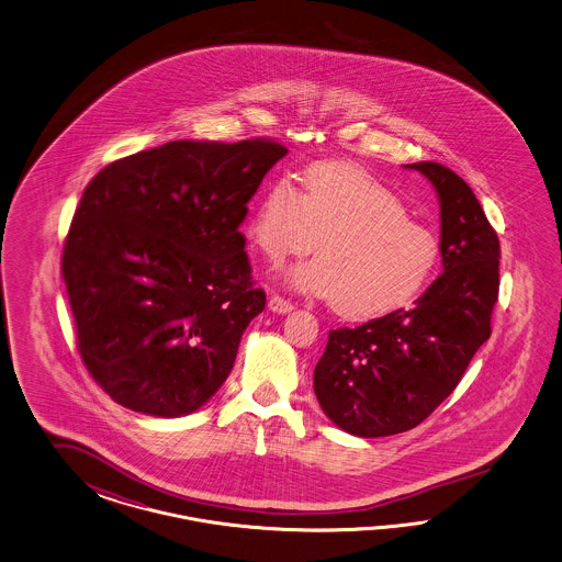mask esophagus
Returning <instances> with one entry per match:
<instances>
[{"mask_svg": "<svg viewBox=\"0 0 562 562\" xmlns=\"http://www.w3.org/2000/svg\"><path fill=\"white\" fill-rule=\"evenodd\" d=\"M268 306L272 308L273 313H280V315H286L290 313L294 306L286 299H282V296H278V294H273L272 299H270V303Z\"/></svg>", "mask_w": 562, "mask_h": 562, "instance_id": "esophagus-1", "label": "esophagus"}]
</instances>
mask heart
Instances as JSON below:
<instances>
[{
    "label": "heart",
    "instance_id": "heart-1",
    "mask_svg": "<svg viewBox=\"0 0 562 562\" xmlns=\"http://www.w3.org/2000/svg\"><path fill=\"white\" fill-rule=\"evenodd\" d=\"M249 235L272 261L317 257L284 273L292 289L336 301L348 317H376L406 305L437 268L439 240L367 170L319 162L303 191L282 175L261 193Z\"/></svg>",
    "mask_w": 562,
    "mask_h": 562
}]
</instances>
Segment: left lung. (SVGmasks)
<instances>
[{"mask_svg": "<svg viewBox=\"0 0 562 562\" xmlns=\"http://www.w3.org/2000/svg\"><path fill=\"white\" fill-rule=\"evenodd\" d=\"M441 204L442 273L412 308L329 331L313 390L341 430L374 439L420 425L491 338L501 245L474 191L439 162H414Z\"/></svg>", "mask_w": 562, "mask_h": 562, "instance_id": "1", "label": "left lung"}]
</instances>
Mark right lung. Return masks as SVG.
Instances as JSON below:
<instances>
[{
    "instance_id": "right-lung-1",
    "label": "right lung",
    "mask_w": 562,
    "mask_h": 562,
    "mask_svg": "<svg viewBox=\"0 0 562 562\" xmlns=\"http://www.w3.org/2000/svg\"><path fill=\"white\" fill-rule=\"evenodd\" d=\"M286 148L167 142L86 186L61 273L88 373L123 408L179 418L221 390L266 306L238 226Z\"/></svg>"
}]
</instances>
